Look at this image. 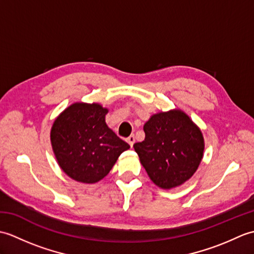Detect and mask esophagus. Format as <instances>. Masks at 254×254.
<instances>
[{
    "mask_svg": "<svg viewBox=\"0 0 254 254\" xmlns=\"http://www.w3.org/2000/svg\"><path fill=\"white\" fill-rule=\"evenodd\" d=\"M127 142L131 145V146H133L134 142H135V136L134 135H130L127 138Z\"/></svg>",
    "mask_w": 254,
    "mask_h": 254,
    "instance_id": "esophagus-1",
    "label": "esophagus"
}]
</instances>
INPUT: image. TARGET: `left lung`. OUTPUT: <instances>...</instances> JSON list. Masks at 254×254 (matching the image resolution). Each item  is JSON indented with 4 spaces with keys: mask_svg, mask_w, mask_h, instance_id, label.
<instances>
[{
    "mask_svg": "<svg viewBox=\"0 0 254 254\" xmlns=\"http://www.w3.org/2000/svg\"><path fill=\"white\" fill-rule=\"evenodd\" d=\"M145 138L133 145L150 179L171 189L190 179L201 163V131L180 110L154 115L144 126Z\"/></svg>",
    "mask_w": 254,
    "mask_h": 254,
    "instance_id": "obj_1",
    "label": "left lung"
}]
</instances>
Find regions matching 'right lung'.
<instances>
[{"label": "right lung", "mask_w": 254, "mask_h": 254, "mask_svg": "<svg viewBox=\"0 0 254 254\" xmlns=\"http://www.w3.org/2000/svg\"><path fill=\"white\" fill-rule=\"evenodd\" d=\"M108 110L77 102L53 123L51 143L58 163L72 179L95 183L105 178L130 145L107 127Z\"/></svg>", "instance_id": "right-lung-1"}]
</instances>
